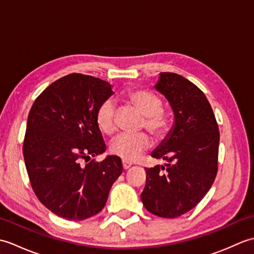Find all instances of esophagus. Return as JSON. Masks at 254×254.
<instances>
[{"instance_id": "1", "label": "esophagus", "mask_w": 254, "mask_h": 254, "mask_svg": "<svg viewBox=\"0 0 254 254\" xmlns=\"http://www.w3.org/2000/svg\"><path fill=\"white\" fill-rule=\"evenodd\" d=\"M131 163H128L127 160H122V166H123V169H128L131 167Z\"/></svg>"}]
</instances>
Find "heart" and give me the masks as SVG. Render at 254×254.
Wrapping results in <instances>:
<instances>
[{
	"instance_id": "heart-1",
	"label": "heart",
	"mask_w": 254,
	"mask_h": 254,
	"mask_svg": "<svg viewBox=\"0 0 254 254\" xmlns=\"http://www.w3.org/2000/svg\"><path fill=\"white\" fill-rule=\"evenodd\" d=\"M127 101L143 116L142 127L161 138L170 128V116L161 108L163 101L159 97L146 89H134L127 94ZM96 121L100 130L106 134L116 131V109L111 100H105L97 110ZM152 139L146 133L121 134L111 143L110 150L123 160L133 161L148 149Z\"/></svg>"
}]
</instances>
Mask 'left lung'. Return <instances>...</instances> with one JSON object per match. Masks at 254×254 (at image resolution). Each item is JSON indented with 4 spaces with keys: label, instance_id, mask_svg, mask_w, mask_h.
Listing matches in <instances>:
<instances>
[{
    "label": "left lung",
    "instance_id": "obj_1",
    "mask_svg": "<svg viewBox=\"0 0 254 254\" xmlns=\"http://www.w3.org/2000/svg\"><path fill=\"white\" fill-rule=\"evenodd\" d=\"M155 88L169 101L175 124L152 157L168 161L145 168L141 194L148 212L176 218L195 207L217 174L219 131L203 91L179 74L160 73Z\"/></svg>",
    "mask_w": 254,
    "mask_h": 254
}]
</instances>
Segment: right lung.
I'll list each match as a JSON object with an SVG mask.
<instances>
[{"label":"right lung","mask_w":254,"mask_h":254,"mask_svg":"<svg viewBox=\"0 0 254 254\" xmlns=\"http://www.w3.org/2000/svg\"><path fill=\"white\" fill-rule=\"evenodd\" d=\"M112 94L106 80L73 73L48 86L29 111L23 153L30 185L39 201L62 218L98 214L122 174L118 156L80 165L106 150L96 115Z\"/></svg>","instance_id":"right-lung-1"}]
</instances>
